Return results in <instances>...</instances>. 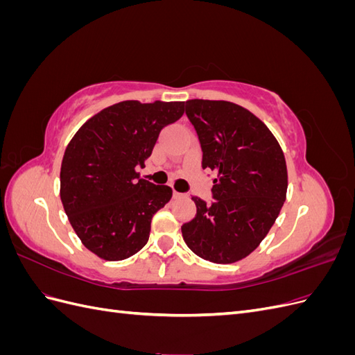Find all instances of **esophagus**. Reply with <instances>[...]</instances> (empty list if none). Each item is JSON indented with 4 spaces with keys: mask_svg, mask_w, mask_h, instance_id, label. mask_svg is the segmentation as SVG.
Listing matches in <instances>:
<instances>
[{
    "mask_svg": "<svg viewBox=\"0 0 355 355\" xmlns=\"http://www.w3.org/2000/svg\"><path fill=\"white\" fill-rule=\"evenodd\" d=\"M185 194H180L178 191H173V198H184Z\"/></svg>",
    "mask_w": 355,
    "mask_h": 355,
    "instance_id": "34e87169",
    "label": "esophagus"
}]
</instances>
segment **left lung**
<instances>
[{"instance_id":"8db88e82","label":"left lung","mask_w":355,"mask_h":355,"mask_svg":"<svg viewBox=\"0 0 355 355\" xmlns=\"http://www.w3.org/2000/svg\"><path fill=\"white\" fill-rule=\"evenodd\" d=\"M185 112L211 170L207 204L192 197L196 218L182 225L189 249L214 263L249 256L270 232L286 200L287 167L280 144L259 118L227 101H187Z\"/></svg>"}]
</instances>
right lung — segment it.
<instances>
[{"label": "right lung", "instance_id": "add662e5", "mask_svg": "<svg viewBox=\"0 0 355 355\" xmlns=\"http://www.w3.org/2000/svg\"><path fill=\"white\" fill-rule=\"evenodd\" d=\"M184 102L124 101L85 121L65 149L60 200L81 243L105 261H123L148 243L167 185L139 178L161 128L184 115Z\"/></svg>", "mask_w": 355, "mask_h": 355}]
</instances>
